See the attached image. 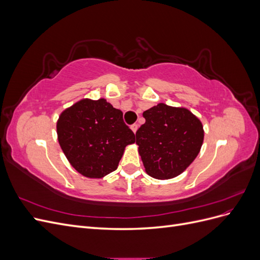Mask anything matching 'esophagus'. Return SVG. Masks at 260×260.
Segmentation results:
<instances>
[{"label":"esophagus","instance_id":"obj_1","mask_svg":"<svg viewBox=\"0 0 260 260\" xmlns=\"http://www.w3.org/2000/svg\"><path fill=\"white\" fill-rule=\"evenodd\" d=\"M130 128H131V130L133 131V133H136L137 130H138V128H139V125H138L137 123H133Z\"/></svg>","mask_w":260,"mask_h":260}]
</instances>
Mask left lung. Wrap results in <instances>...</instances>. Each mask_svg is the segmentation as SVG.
<instances>
[{"label":"left lung","instance_id":"1","mask_svg":"<svg viewBox=\"0 0 260 260\" xmlns=\"http://www.w3.org/2000/svg\"><path fill=\"white\" fill-rule=\"evenodd\" d=\"M136 133L146 174L158 180L176 178L199 155L204 141L201 120L185 107L157 104L143 113Z\"/></svg>","mask_w":260,"mask_h":260}]
</instances>
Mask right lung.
Returning <instances> with one entry per match:
<instances>
[{
	"label": "right lung",
	"mask_w": 260,
	"mask_h": 260,
	"mask_svg": "<svg viewBox=\"0 0 260 260\" xmlns=\"http://www.w3.org/2000/svg\"><path fill=\"white\" fill-rule=\"evenodd\" d=\"M57 140L69 164L80 175L101 179L115 171L135 133L122 112L105 99H82L64 109L56 122Z\"/></svg>",
	"instance_id": "1"
}]
</instances>
